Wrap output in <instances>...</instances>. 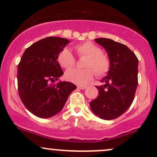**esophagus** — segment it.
Here are the masks:
<instances>
[{
  "label": "esophagus",
  "mask_w": 157,
  "mask_h": 157,
  "mask_svg": "<svg viewBox=\"0 0 157 157\" xmlns=\"http://www.w3.org/2000/svg\"><path fill=\"white\" fill-rule=\"evenodd\" d=\"M77 88L80 89V90H85V89L86 88V86H78Z\"/></svg>",
  "instance_id": "34e87169"
}]
</instances>
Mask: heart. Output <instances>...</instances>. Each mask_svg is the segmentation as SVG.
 <instances>
[{
  "label": "heart",
  "mask_w": 157,
  "mask_h": 157,
  "mask_svg": "<svg viewBox=\"0 0 157 157\" xmlns=\"http://www.w3.org/2000/svg\"><path fill=\"white\" fill-rule=\"evenodd\" d=\"M79 58H85L83 67L86 68L71 69L65 73V78L77 85H86L92 81L95 74L98 77H105L110 71L111 61L108 55L102 52L101 49L90 41L78 44L74 47ZM59 65L68 69L75 65L76 59L68 49L64 48L58 55Z\"/></svg>",
  "instance_id": "b5f03b06"
}]
</instances>
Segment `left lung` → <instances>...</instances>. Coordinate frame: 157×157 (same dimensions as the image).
Wrapping results in <instances>:
<instances>
[{
    "instance_id": "left-lung-1",
    "label": "left lung",
    "mask_w": 157,
    "mask_h": 157,
    "mask_svg": "<svg viewBox=\"0 0 157 157\" xmlns=\"http://www.w3.org/2000/svg\"><path fill=\"white\" fill-rule=\"evenodd\" d=\"M111 61L110 72L98 86V95L90 102L95 115L104 120L121 116L131 106L138 86V58L126 45L108 38H97Z\"/></svg>"
}]
</instances>
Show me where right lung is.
<instances>
[{
	"instance_id": "add662e5",
	"label": "right lung",
	"mask_w": 157,
	"mask_h": 157,
	"mask_svg": "<svg viewBox=\"0 0 157 157\" xmlns=\"http://www.w3.org/2000/svg\"><path fill=\"white\" fill-rule=\"evenodd\" d=\"M69 40L48 37L28 47L18 65V92L23 105L35 116L57 114L69 95L77 88L71 82L59 81L63 74L57 58Z\"/></svg>"
}]
</instances>
